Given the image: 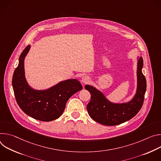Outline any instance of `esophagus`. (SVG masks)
<instances>
[{"instance_id":"esophagus-1","label":"esophagus","mask_w":161,"mask_h":161,"mask_svg":"<svg viewBox=\"0 0 161 161\" xmlns=\"http://www.w3.org/2000/svg\"><path fill=\"white\" fill-rule=\"evenodd\" d=\"M90 78L88 76H84V77H82V82H83V83H84V84H86V83H88V82H90Z\"/></svg>"}]
</instances>
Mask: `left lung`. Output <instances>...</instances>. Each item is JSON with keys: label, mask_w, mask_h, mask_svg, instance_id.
<instances>
[{"label": "left lung", "mask_w": 161, "mask_h": 161, "mask_svg": "<svg viewBox=\"0 0 161 161\" xmlns=\"http://www.w3.org/2000/svg\"><path fill=\"white\" fill-rule=\"evenodd\" d=\"M143 60L140 57L137 63V89L134 98L128 103H113L93 86L86 85L90 92L91 100L87 105V112L91 118L104 125L113 126L123 123L134 117L143 104L147 90V81L142 73Z\"/></svg>", "instance_id": "8db88e82"}]
</instances>
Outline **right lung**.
I'll use <instances>...</instances> for the list:
<instances>
[{"label":"right lung","mask_w":161,"mask_h":161,"mask_svg":"<svg viewBox=\"0 0 161 161\" xmlns=\"http://www.w3.org/2000/svg\"><path fill=\"white\" fill-rule=\"evenodd\" d=\"M30 49L28 45L22 52L19 63L12 79L14 97L20 109L29 116L42 121H50L61 116L68 100L81 90L77 79H69L43 91L29 86L24 75V59Z\"/></svg>","instance_id":"right-lung-1"}]
</instances>
